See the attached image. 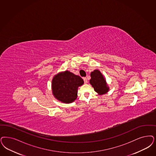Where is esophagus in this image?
I'll return each mask as SVG.
<instances>
[{
	"label": "esophagus",
	"mask_w": 156,
	"mask_h": 156,
	"mask_svg": "<svg viewBox=\"0 0 156 156\" xmlns=\"http://www.w3.org/2000/svg\"><path fill=\"white\" fill-rule=\"evenodd\" d=\"M83 81H84V83L86 84L87 83V78H86V77H84V78H83Z\"/></svg>",
	"instance_id": "34e87169"
}]
</instances>
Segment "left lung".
Masks as SVG:
<instances>
[{
	"mask_svg": "<svg viewBox=\"0 0 156 156\" xmlns=\"http://www.w3.org/2000/svg\"><path fill=\"white\" fill-rule=\"evenodd\" d=\"M90 76L91 79L89 82L93 87L95 91L100 95L107 93L109 88L101 72L99 70H95L91 72Z\"/></svg>",
	"mask_w": 156,
	"mask_h": 156,
	"instance_id": "obj_1",
	"label": "left lung"
}]
</instances>
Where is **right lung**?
Here are the masks:
<instances>
[{"instance_id": "add662e5", "label": "right lung", "mask_w": 156, "mask_h": 156, "mask_svg": "<svg viewBox=\"0 0 156 156\" xmlns=\"http://www.w3.org/2000/svg\"><path fill=\"white\" fill-rule=\"evenodd\" d=\"M83 83V80L78 75L69 71L61 72L55 75L52 79V93L60 101L71 103L77 98L78 87Z\"/></svg>"}]
</instances>
